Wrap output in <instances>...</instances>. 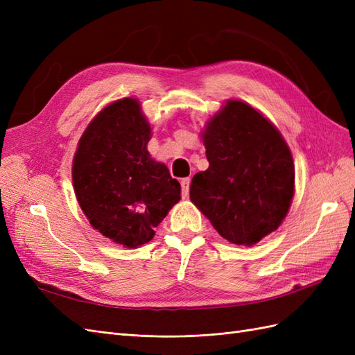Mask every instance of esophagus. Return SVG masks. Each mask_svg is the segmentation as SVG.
Wrapping results in <instances>:
<instances>
[{"label":"esophagus","instance_id":"34e87169","mask_svg":"<svg viewBox=\"0 0 355 355\" xmlns=\"http://www.w3.org/2000/svg\"><path fill=\"white\" fill-rule=\"evenodd\" d=\"M189 184H191V179L189 178H185L180 180V185H182V197L187 198L188 194H189Z\"/></svg>","mask_w":355,"mask_h":355}]
</instances>
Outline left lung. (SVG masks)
Wrapping results in <instances>:
<instances>
[{
	"label": "left lung",
	"mask_w": 355,
	"mask_h": 355,
	"mask_svg": "<svg viewBox=\"0 0 355 355\" xmlns=\"http://www.w3.org/2000/svg\"><path fill=\"white\" fill-rule=\"evenodd\" d=\"M209 168L189 198L220 237L250 247L280 227L295 196V164L280 130L253 106L228 99L201 132Z\"/></svg>",
	"instance_id": "8db88e82"
}]
</instances>
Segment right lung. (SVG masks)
<instances>
[{"mask_svg":"<svg viewBox=\"0 0 355 355\" xmlns=\"http://www.w3.org/2000/svg\"><path fill=\"white\" fill-rule=\"evenodd\" d=\"M151 124L133 98L114 101L94 115L72 159L75 197L103 237L136 249L180 200V184L148 153Z\"/></svg>","mask_w":355,"mask_h":355,"instance_id":"add662e5","label":"right lung"}]
</instances>
